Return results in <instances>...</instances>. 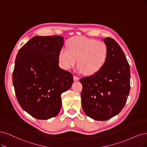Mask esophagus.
I'll return each instance as SVG.
<instances>
[{"instance_id": "obj_1", "label": "esophagus", "mask_w": 147, "mask_h": 147, "mask_svg": "<svg viewBox=\"0 0 147 147\" xmlns=\"http://www.w3.org/2000/svg\"><path fill=\"white\" fill-rule=\"evenodd\" d=\"M73 79H74V81H78L79 80V78L78 76H74Z\"/></svg>"}]
</instances>
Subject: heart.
<instances>
[{
  "mask_svg": "<svg viewBox=\"0 0 147 147\" xmlns=\"http://www.w3.org/2000/svg\"><path fill=\"white\" fill-rule=\"evenodd\" d=\"M68 48H62L59 52L61 67L69 69L78 62L79 71L87 76L98 73L108 58V48L105 43L86 37L71 38L68 43Z\"/></svg>",
  "mask_w": 147,
  "mask_h": 147,
  "instance_id": "heart-1",
  "label": "heart"
}]
</instances>
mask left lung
<instances>
[{
    "mask_svg": "<svg viewBox=\"0 0 147 147\" xmlns=\"http://www.w3.org/2000/svg\"><path fill=\"white\" fill-rule=\"evenodd\" d=\"M104 42L108 48L104 66L96 74L80 79L84 113L94 120L101 121L121 111L130 90L129 65L122 48L112 38L106 37Z\"/></svg>",
    "mask_w": 147,
    "mask_h": 147,
    "instance_id": "obj_1",
    "label": "left lung"
}]
</instances>
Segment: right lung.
<instances>
[{"label":"right lung","instance_id":"right-lung-1","mask_svg":"<svg viewBox=\"0 0 147 147\" xmlns=\"http://www.w3.org/2000/svg\"><path fill=\"white\" fill-rule=\"evenodd\" d=\"M63 39L59 36H34L16 58L13 83L16 97L22 109L37 119L58 115L61 94L73 83V74L59 66Z\"/></svg>","mask_w":147,"mask_h":147}]
</instances>
